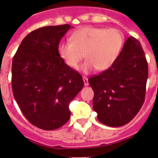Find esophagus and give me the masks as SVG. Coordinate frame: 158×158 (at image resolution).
<instances>
[{
	"instance_id": "34e87169",
	"label": "esophagus",
	"mask_w": 158,
	"mask_h": 158,
	"mask_svg": "<svg viewBox=\"0 0 158 158\" xmlns=\"http://www.w3.org/2000/svg\"><path fill=\"white\" fill-rule=\"evenodd\" d=\"M83 81H84V85L85 86L89 85V81H88V78L86 77H83Z\"/></svg>"
}]
</instances>
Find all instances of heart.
I'll return each mask as SVG.
<instances>
[{"label":"heart","instance_id":"obj_1","mask_svg":"<svg viewBox=\"0 0 158 158\" xmlns=\"http://www.w3.org/2000/svg\"><path fill=\"white\" fill-rule=\"evenodd\" d=\"M125 42L124 35L115 28L85 27L71 35L70 40L62 42L58 47L60 58L71 69H77L85 58L82 72L109 69L120 55Z\"/></svg>","mask_w":158,"mask_h":158}]
</instances>
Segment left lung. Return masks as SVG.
Listing matches in <instances>:
<instances>
[{
  "mask_svg": "<svg viewBox=\"0 0 158 158\" xmlns=\"http://www.w3.org/2000/svg\"><path fill=\"white\" fill-rule=\"evenodd\" d=\"M147 78L143 49L131 36L112 66L89 79L98 120L109 127L123 126L132 120L144 103Z\"/></svg>",
  "mask_w": 158,
  "mask_h": 158,
  "instance_id": "left-lung-1",
  "label": "left lung"
}]
</instances>
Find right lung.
Wrapping results in <instances>:
<instances>
[{
    "label": "right lung",
    "mask_w": 158,
    "mask_h": 158,
    "mask_svg": "<svg viewBox=\"0 0 158 158\" xmlns=\"http://www.w3.org/2000/svg\"><path fill=\"white\" fill-rule=\"evenodd\" d=\"M69 24L47 26L29 33L20 43L12 65V87L22 113L34 126L51 131L69 120V103L84 86L77 71L58 54Z\"/></svg>",
    "instance_id": "right-lung-1"
}]
</instances>
